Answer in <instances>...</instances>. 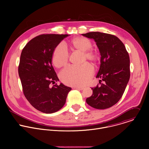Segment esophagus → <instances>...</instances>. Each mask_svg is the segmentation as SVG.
<instances>
[{"instance_id": "esophagus-1", "label": "esophagus", "mask_w": 149, "mask_h": 149, "mask_svg": "<svg viewBox=\"0 0 149 149\" xmlns=\"http://www.w3.org/2000/svg\"><path fill=\"white\" fill-rule=\"evenodd\" d=\"M74 88L78 90H82L84 89V88L82 87H74Z\"/></svg>"}]
</instances>
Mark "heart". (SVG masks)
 I'll return each instance as SVG.
<instances>
[{"instance_id": "heart-1", "label": "heart", "mask_w": 149, "mask_h": 149, "mask_svg": "<svg viewBox=\"0 0 149 149\" xmlns=\"http://www.w3.org/2000/svg\"><path fill=\"white\" fill-rule=\"evenodd\" d=\"M70 44L71 47L77 51L82 52L85 59L93 62L98 60V53L91 49V42L84 37L73 38ZM69 54L63 44H58L55 48L52 55V63L57 68L65 66L68 62ZM94 74V70L88 63H85L81 66H70L62 70L60 74L61 80L68 86H82L87 84Z\"/></svg>"}]
</instances>
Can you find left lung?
<instances>
[{"label":"left lung","instance_id":"left-lung-1","mask_svg":"<svg viewBox=\"0 0 149 149\" xmlns=\"http://www.w3.org/2000/svg\"><path fill=\"white\" fill-rule=\"evenodd\" d=\"M82 35L94 40L101 55V64L96 76L101 78V85L91 88L93 94L86 102L96 109L110 108L120 100L129 81V54L123 42L113 35L91 32Z\"/></svg>","mask_w":149,"mask_h":149}]
</instances>
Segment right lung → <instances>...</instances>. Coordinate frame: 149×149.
Here are the masks:
<instances>
[{"label":"right lung","instance_id":"1","mask_svg":"<svg viewBox=\"0 0 149 149\" xmlns=\"http://www.w3.org/2000/svg\"><path fill=\"white\" fill-rule=\"evenodd\" d=\"M67 34H42L32 39L22 49L18 73L25 97L36 110L47 114L64 105L71 88L61 83L52 65L55 47ZM55 84L52 87L51 84Z\"/></svg>","mask_w":149,"mask_h":149}]
</instances>
